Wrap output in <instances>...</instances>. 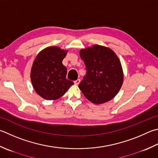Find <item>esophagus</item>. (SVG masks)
I'll return each instance as SVG.
<instances>
[{
    "mask_svg": "<svg viewBox=\"0 0 158 158\" xmlns=\"http://www.w3.org/2000/svg\"><path fill=\"white\" fill-rule=\"evenodd\" d=\"M74 84H76V85H78L79 83H80V79H77V80H75V81H74Z\"/></svg>",
    "mask_w": 158,
    "mask_h": 158,
    "instance_id": "1",
    "label": "esophagus"
}]
</instances>
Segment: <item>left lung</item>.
Listing matches in <instances>:
<instances>
[{
    "mask_svg": "<svg viewBox=\"0 0 158 158\" xmlns=\"http://www.w3.org/2000/svg\"><path fill=\"white\" fill-rule=\"evenodd\" d=\"M79 54L86 70L79 89L94 104L110 101L123 84L124 76L118 57L112 50L98 45L81 50Z\"/></svg>",
    "mask_w": 158,
    "mask_h": 158,
    "instance_id": "left-lung-1",
    "label": "left lung"
}]
</instances>
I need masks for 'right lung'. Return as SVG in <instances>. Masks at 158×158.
I'll return each instance as SVG.
<instances>
[{"label": "right lung", "instance_id": "right-lung-1", "mask_svg": "<svg viewBox=\"0 0 158 158\" xmlns=\"http://www.w3.org/2000/svg\"><path fill=\"white\" fill-rule=\"evenodd\" d=\"M67 52L58 47H49L37 55L30 77L37 94L47 100L59 99L74 84L66 79L67 68L62 64Z\"/></svg>", "mask_w": 158, "mask_h": 158}]
</instances>
